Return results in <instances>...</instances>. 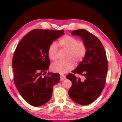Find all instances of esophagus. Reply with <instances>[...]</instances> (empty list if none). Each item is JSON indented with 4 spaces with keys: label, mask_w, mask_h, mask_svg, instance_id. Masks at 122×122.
Masks as SVG:
<instances>
[{
    "label": "esophagus",
    "mask_w": 122,
    "mask_h": 122,
    "mask_svg": "<svg viewBox=\"0 0 122 122\" xmlns=\"http://www.w3.org/2000/svg\"><path fill=\"white\" fill-rule=\"evenodd\" d=\"M60 78H61V81H63V80H64L65 79L66 76L60 74Z\"/></svg>",
    "instance_id": "1"
}]
</instances>
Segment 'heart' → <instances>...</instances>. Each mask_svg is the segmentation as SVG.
Wrapping results in <instances>:
<instances>
[{
	"mask_svg": "<svg viewBox=\"0 0 122 122\" xmlns=\"http://www.w3.org/2000/svg\"><path fill=\"white\" fill-rule=\"evenodd\" d=\"M59 46L61 48L67 51L66 56V61H59L51 65V69L55 72L60 74H65L74 69V62L78 64L81 62L85 57L87 47L83 42H78V39L74 37L66 35L59 40ZM58 46L57 44L53 42L50 44L48 48V55L52 61L57 59Z\"/></svg>",
	"mask_w": 122,
	"mask_h": 122,
	"instance_id": "1",
	"label": "heart"
}]
</instances>
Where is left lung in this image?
Wrapping results in <instances>:
<instances>
[{"label": "left lung", "instance_id": "8db88e82", "mask_svg": "<svg viewBox=\"0 0 122 122\" xmlns=\"http://www.w3.org/2000/svg\"><path fill=\"white\" fill-rule=\"evenodd\" d=\"M71 34L82 38L87 52L78 67L72 71L84 76V80L69 74L66 78L71 81L72 86L68 93L73 101L83 105H88L100 96L105 85L108 71L105 51L98 38L87 30H76Z\"/></svg>", "mask_w": 122, "mask_h": 122}]
</instances>
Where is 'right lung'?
Wrapping results in <instances>:
<instances>
[{
    "mask_svg": "<svg viewBox=\"0 0 122 122\" xmlns=\"http://www.w3.org/2000/svg\"><path fill=\"white\" fill-rule=\"evenodd\" d=\"M64 35V30L35 29L25 35L17 46L12 60L14 81L20 95L35 107L47 103L60 75L47 72L50 65L48 48Z\"/></svg>",
    "mask_w": 122,
    "mask_h": 122,
    "instance_id": "obj_1",
    "label": "right lung"
}]
</instances>
